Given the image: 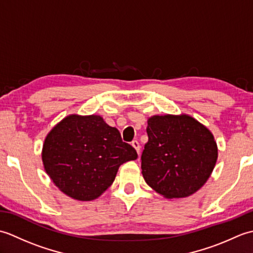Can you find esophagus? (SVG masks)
I'll use <instances>...</instances> for the list:
<instances>
[{
    "label": "esophagus",
    "instance_id": "esophagus-1",
    "mask_svg": "<svg viewBox=\"0 0 253 253\" xmlns=\"http://www.w3.org/2000/svg\"><path fill=\"white\" fill-rule=\"evenodd\" d=\"M131 146L136 149V151L138 154H140V143H139L138 140H133L131 142Z\"/></svg>",
    "mask_w": 253,
    "mask_h": 253
}]
</instances>
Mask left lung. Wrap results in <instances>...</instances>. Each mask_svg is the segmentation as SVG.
Returning <instances> with one entry per match:
<instances>
[{"label": "left lung", "instance_id": "8db88e82", "mask_svg": "<svg viewBox=\"0 0 253 253\" xmlns=\"http://www.w3.org/2000/svg\"><path fill=\"white\" fill-rule=\"evenodd\" d=\"M147 133L149 140L141 154L147 184L169 199L200 189L217 160L211 131L188 115H155L149 118Z\"/></svg>", "mask_w": 253, "mask_h": 253}]
</instances>
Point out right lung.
I'll list each match as a JSON object with an SVG mask.
<instances>
[{"instance_id":"right-lung-1","label":"right lung","mask_w":253,"mask_h":253,"mask_svg":"<svg viewBox=\"0 0 253 253\" xmlns=\"http://www.w3.org/2000/svg\"><path fill=\"white\" fill-rule=\"evenodd\" d=\"M138 158L121 133L99 115H69L46 136L42 161L58 189L80 201L101 196L118 168Z\"/></svg>"}]
</instances>
